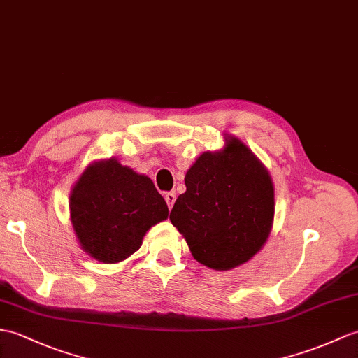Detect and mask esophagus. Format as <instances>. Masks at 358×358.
Returning a JSON list of instances; mask_svg holds the SVG:
<instances>
[{"instance_id":"34e87169","label":"esophagus","mask_w":358,"mask_h":358,"mask_svg":"<svg viewBox=\"0 0 358 358\" xmlns=\"http://www.w3.org/2000/svg\"><path fill=\"white\" fill-rule=\"evenodd\" d=\"M176 194L173 192H166L164 194V199H166V204H168V207L169 209H172V206H173V203H176Z\"/></svg>"}]
</instances>
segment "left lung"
<instances>
[{
    "mask_svg": "<svg viewBox=\"0 0 358 358\" xmlns=\"http://www.w3.org/2000/svg\"><path fill=\"white\" fill-rule=\"evenodd\" d=\"M186 192L171 212L195 259L213 270L245 264L264 247L274 217V187L267 168L236 137L190 166Z\"/></svg>",
    "mask_w": 358,
    "mask_h": 358,
    "instance_id": "left-lung-1",
    "label": "left lung"
}]
</instances>
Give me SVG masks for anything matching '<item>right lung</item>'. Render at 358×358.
Listing matches in <instances>:
<instances>
[{"label":"right lung","mask_w":358,"mask_h":358,"mask_svg":"<svg viewBox=\"0 0 358 358\" xmlns=\"http://www.w3.org/2000/svg\"><path fill=\"white\" fill-rule=\"evenodd\" d=\"M169 209L152 180L115 159L91 163L73 186L70 218L82 250L115 264L137 252Z\"/></svg>","instance_id":"obj_1"}]
</instances>
